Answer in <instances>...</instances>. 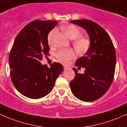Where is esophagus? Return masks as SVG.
<instances>
[{
  "instance_id": "obj_1",
  "label": "esophagus",
  "mask_w": 127,
  "mask_h": 127,
  "mask_svg": "<svg viewBox=\"0 0 127 127\" xmlns=\"http://www.w3.org/2000/svg\"><path fill=\"white\" fill-rule=\"evenodd\" d=\"M68 68H69V67H68V66H64V70H66V69H67Z\"/></svg>"
}]
</instances>
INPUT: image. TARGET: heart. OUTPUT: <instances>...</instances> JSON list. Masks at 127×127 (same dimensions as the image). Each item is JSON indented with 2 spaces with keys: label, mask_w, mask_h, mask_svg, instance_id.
I'll return each instance as SVG.
<instances>
[{
  "label": "heart",
  "mask_w": 127,
  "mask_h": 127,
  "mask_svg": "<svg viewBox=\"0 0 127 127\" xmlns=\"http://www.w3.org/2000/svg\"><path fill=\"white\" fill-rule=\"evenodd\" d=\"M65 34L70 39H74L73 45L75 49L81 54H84L88 51L90 46V41L89 38L83 36H79L80 30L73 25H69L62 27ZM55 30H52L48 35V41L49 45H52V39ZM75 51L72 49H64L58 51L56 54L58 60L62 63H67L75 57Z\"/></svg>",
  "instance_id": "1"
}]
</instances>
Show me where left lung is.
<instances>
[{"mask_svg":"<svg viewBox=\"0 0 127 127\" xmlns=\"http://www.w3.org/2000/svg\"><path fill=\"white\" fill-rule=\"evenodd\" d=\"M86 30L90 47L84 57L79 58L76 66L85 68L84 73H75L70 83L71 91L76 98L92 102L102 97L110 87L115 72L116 55L110 37L95 22L87 19L70 21Z\"/></svg>","mask_w":127,"mask_h":127,"instance_id":"obj_1","label":"left lung"}]
</instances>
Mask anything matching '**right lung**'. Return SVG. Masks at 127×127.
Listing matches in <instances>:
<instances>
[{"label":"right lung","instance_id":"1","mask_svg":"<svg viewBox=\"0 0 127 127\" xmlns=\"http://www.w3.org/2000/svg\"><path fill=\"white\" fill-rule=\"evenodd\" d=\"M57 24V21H32L20 31L14 41L9 57L11 78L17 90L29 98L48 95L63 70L59 63L51 64L50 67L40 63L48 55V35Z\"/></svg>","mask_w":127,"mask_h":127}]
</instances>
